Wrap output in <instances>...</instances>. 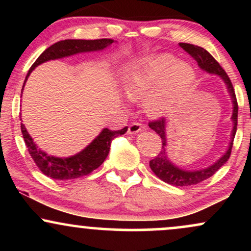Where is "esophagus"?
Instances as JSON below:
<instances>
[{
  "label": "esophagus",
  "mask_w": 251,
  "mask_h": 251,
  "mask_svg": "<svg viewBox=\"0 0 251 251\" xmlns=\"http://www.w3.org/2000/svg\"><path fill=\"white\" fill-rule=\"evenodd\" d=\"M144 128V125L140 123H132L131 125L128 126V133L129 134H135L138 132H140Z\"/></svg>",
  "instance_id": "esophagus-1"
}]
</instances>
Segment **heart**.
Returning a JSON list of instances; mask_svg holds the SVG:
<instances>
[{"instance_id":"b5f03b06","label":"heart","mask_w":251,"mask_h":251,"mask_svg":"<svg viewBox=\"0 0 251 251\" xmlns=\"http://www.w3.org/2000/svg\"><path fill=\"white\" fill-rule=\"evenodd\" d=\"M194 71L174 56L163 54L128 66L122 73L124 93L132 101L145 98L151 116H163L175 107L194 81Z\"/></svg>"}]
</instances>
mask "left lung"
<instances>
[{
  "instance_id": "left-lung-1",
  "label": "left lung",
  "mask_w": 251,
  "mask_h": 251,
  "mask_svg": "<svg viewBox=\"0 0 251 251\" xmlns=\"http://www.w3.org/2000/svg\"><path fill=\"white\" fill-rule=\"evenodd\" d=\"M179 46L183 48L186 53H189L194 59L197 61L198 66L203 71L208 72L210 74H216L220 75L223 81L226 82L227 92H229L230 97L232 100V123H234V128L231 132V142L229 144V149L224 153L217 162L212 164L211 166L201 170H197V171H186V170H181L170 162L168 158V151H166V120L164 118H159V119L150 122L149 126L153 131L162 138V150L152 160H150V168L154 172L159 179H162L165 183L171 184L175 186H189V185H196V184L201 183V181L208 179L212 175L220 170L222 166L224 165L229 159L230 154H231L232 143H234V138L236 134V129H237V114H238V105L237 100H236L235 91L232 87L231 80L229 79L226 71L221 67V65L215 60V57L205 50L204 48L198 47V46L190 45V43H179Z\"/></svg>"
}]
</instances>
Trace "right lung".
Masks as SVG:
<instances>
[{
	"label": "right lung",
	"mask_w": 251,
	"mask_h": 251,
	"mask_svg": "<svg viewBox=\"0 0 251 251\" xmlns=\"http://www.w3.org/2000/svg\"><path fill=\"white\" fill-rule=\"evenodd\" d=\"M114 41L112 39H99V40H63L59 41L50 47H48L43 53L36 59V61L31 65L25 83L28 76L34 68L41 63L50 61V60L61 59L65 56H71L77 53H85V51H97L102 50ZM24 83V86H25ZM21 131L25 146L28 148L30 157L33 158L34 163L41 170L43 175L57 180H70L74 178L87 176L92 171L99 168L108 155L111 142L118 135H122L127 131V126L119 131H112V129L103 128L100 134L93 140L87 148H85L81 152L72 155L68 158H57L47 154L40 150L34 143L33 138L25 129V126L21 124Z\"/></svg>",
	"instance_id": "1"
}]
</instances>
